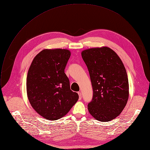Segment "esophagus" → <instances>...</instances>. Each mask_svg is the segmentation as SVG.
Listing matches in <instances>:
<instances>
[{"label": "esophagus", "instance_id": "obj_1", "mask_svg": "<svg viewBox=\"0 0 150 150\" xmlns=\"http://www.w3.org/2000/svg\"><path fill=\"white\" fill-rule=\"evenodd\" d=\"M78 95H79V100H81V98H82V96H81V92H78Z\"/></svg>", "mask_w": 150, "mask_h": 150}]
</instances>
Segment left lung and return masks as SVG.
<instances>
[{
    "mask_svg": "<svg viewBox=\"0 0 150 150\" xmlns=\"http://www.w3.org/2000/svg\"><path fill=\"white\" fill-rule=\"evenodd\" d=\"M81 55L93 90L88 111L99 121H110L121 113L129 97L125 68L118 55L108 47L85 50Z\"/></svg>",
    "mask_w": 150,
    "mask_h": 150,
    "instance_id": "obj_1",
    "label": "left lung"
}]
</instances>
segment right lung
<instances>
[{
  "mask_svg": "<svg viewBox=\"0 0 150 150\" xmlns=\"http://www.w3.org/2000/svg\"><path fill=\"white\" fill-rule=\"evenodd\" d=\"M70 56L67 49H45L35 56L29 68L28 98L37 113L47 120L65 116L78 100L65 73Z\"/></svg>",
  "mask_w": 150,
  "mask_h": 150,
  "instance_id": "right-lung-1",
  "label": "right lung"
}]
</instances>
